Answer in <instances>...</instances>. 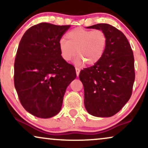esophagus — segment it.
I'll return each instance as SVG.
<instances>
[{"label":"esophagus","instance_id":"obj_1","mask_svg":"<svg viewBox=\"0 0 148 148\" xmlns=\"http://www.w3.org/2000/svg\"><path fill=\"white\" fill-rule=\"evenodd\" d=\"M75 70H76V73H77V75L79 76V73H80V69L77 67H75Z\"/></svg>","mask_w":148,"mask_h":148}]
</instances>
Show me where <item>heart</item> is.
<instances>
[{"label":"heart","mask_w":148,"mask_h":148,"mask_svg":"<svg viewBox=\"0 0 148 148\" xmlns=\"http://www.w3.org/2000/svg\"><path fill=\"white\" fill-rule=\"evenodd\" d=\"M67 40L59 41V50L62 59L70 61L75 56L76 63L84 62L88 65H94L100 61L104 55L108 44L106 32L102 29L88 30L77 27L66 34Z\"/></svg>","instance_id":"heart-1"}]
</instances>
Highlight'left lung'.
<instances>
[{"instance_id": "left-lung-1", "label": "left lung", "mask_w": 148, "mask_h": 148, "mask_svg": "<svg viewBox=\"0 0 148 148\" xmlns=\"http://www.w3.org/2000/svg\"><path fill=\"white\" fill-rule=\"evenodd\" d=\"M88 28L106 32L108 44L100 61L81 71L84 104L90 114L112 116L121 110L132 94L135 73L134 56L126 36L106 23Z\"/></svg>"}]
</instances>
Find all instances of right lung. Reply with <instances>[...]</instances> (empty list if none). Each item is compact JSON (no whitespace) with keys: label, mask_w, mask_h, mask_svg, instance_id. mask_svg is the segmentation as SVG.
Here are the masks:
<instances>
[{"label":"right lung","mask_w":148,"mask_h":148,"mask_svg":"<svg viewBox=\"0 0 148 148\" xmlns=\"http://www.w3.org/2000/svg\"><path fill=\"white\" fill-rule=\"evenodd\" d=\"M71 27L49 23L29 28L19 42L14 64V84L24 108L42 119L55 116L76 77L74 66L62 59L59 41Z\"/></svg>","instance_id":"obj_1"}]
</instances>
